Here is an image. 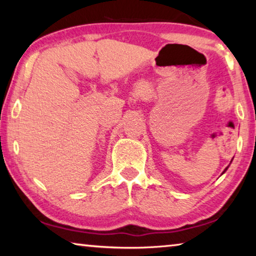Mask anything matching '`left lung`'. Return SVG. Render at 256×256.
Returning <instances> with one entry per match:
<instances>
[{"label":"left lung","mask_w":256,"mask_h":256,"mask_svg":"<svg viewBox=\"0 0 256 256\" xmlns=\"http://www.w3.org/2000/svg\"><path fill=\"white\" fill-rule=\"evenodd\" d=\"M232 162H230V164H232ZM228 167H229V166H228ZM228 167H226V168H224V170L222 172V174H224V172H226V170H228Z\"/></svg>","instance_id":"obj_1"}]
</instances>
